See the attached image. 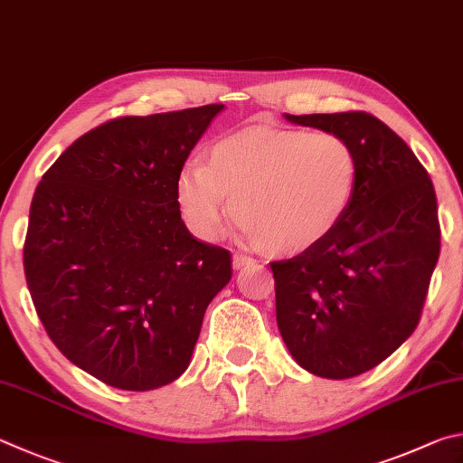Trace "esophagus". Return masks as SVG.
<instances>
[{
  "label": "esophagus",
  "instance_id": "obj_1",
  "mask_svg": "<svg viewBox=\"0 0 463 463\" xmlns=\"http://www.w3.org/2000/svg\"><path fill=\"white\" fill-rule=\"evenodd\" d=\"M252 262H254V258H250L246 254H233V269H236V270L244 269V266L252 264Z\"/></svg>",
  "mask_w": 463,
  "mask_h": 463
}]
</instances>
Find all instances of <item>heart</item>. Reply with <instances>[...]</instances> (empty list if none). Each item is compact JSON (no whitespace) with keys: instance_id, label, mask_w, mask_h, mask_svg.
<instances>
[{"instance_id":"1","label":"heart","mask_w":463,"mask_h":463,"mask_svg":"<svg viewBox=\"0 0 463 463\" xmlns=\"http://www.w3.org/2000/svg\"><path fill=\"white\" fill-rule=\"evenodd\" d=\"M355 183L358 158L345 137L254 126L217 140L207 165L189 162L176 178V201L191 230L211 240L223 230L232 197L248 240L269 254L295 256L334 232Z\"/></svg>"}]
</instances>
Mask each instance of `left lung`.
I'll list each match as a JSON object with an SVG mask.
<instances>
[{
	"label": "left lung",
	"instance_id": "8db88e82",
	"mask_svg": "<svg viewBox=\"0 0 463 463\" xmlns=\"http://www.w3.org/2000/svg\"><path fill=\"white\" fill-rule=\"evenodd\" d=\"M285 118L345 137L358 158L354 197L334 232L270 262L290 355L315 376L352 378L419 326L441 248L435 189L407 142L366 111Z\"/></svg>",
	"mask_w": 463,
	"mask_h": 463
}]
</instances>
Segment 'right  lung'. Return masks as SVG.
Wrapping results in <instances>:
<instances>
[{
    "label": "right lung",
    "instance_id": "add662e5",
    "mask_svg": "<svg viewBox=\"0 0 463 463\" xmlns=\"http://www.w3.org/2000/svg\"><path fill=\"white\" fill-rule=\"evenodd\" d=\"M222 103L116 118L72 142L38 183L24 272L62 355L121 391L170 384L232 279L227 250L194 240L176 178Z\"/></svg>",
    "mask_w": 463,
    "mask_h": 463
}]
</instances>
